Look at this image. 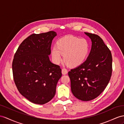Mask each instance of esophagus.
I'll return each mask as SVG.
<instances>
[{
    "label": "esophagus",
    "instance_id": "1",
    "mask_svg": "<svg viewBox=\"0 0 124 124\" xmlns=\"http://www.w3.org/2000/svg\"><path fill=\"white\" fill-rule=\"evenodd\" d=\"M62 73L63 75H65L68 73V70L65 68H63L62 69Z\"/></svg>",
    "mask_w": 124,
    "mask_h": 124
}]
</instances>
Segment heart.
Listing matches in <instances>:
<instances>
[{"label": "heart", "mask_w": 124, "mask_h": 124, "mask_svg": "<svg viewBox=\"0 0 124 124\" xmlns=\"http://www.w3.org/2000/svg\"><path fill=\"white\" fill-rule=\"evenodd\" d=\"M89 43L84 38L69 36L58 41L52 50V59L56 64L62 61L70 67H77L85 61L89 51Z\"/></svg>", "instance_id": "obj_1"}]
</instances>
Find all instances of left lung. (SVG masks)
I'll use <instances>...</instances> for the list:
<instances>
[{
	"mask_svg": "<svg viewBox=\"0 0 124 124\" xmlns=\"http://www.w3.org/2000/svg\"><path fill=\"white\" fill-rule=\"evenodd\" d=\"M92 42L88 58L68 73L75 97L83 101L96 98L108 84L112 74V56L109 48L98 35L85 32Z\"/></svg>",
	"mask_w": 124,
	"mask_h": 124,
	"instance_id": "8db88e82",
	"label": "left lung"
}]
</instances>
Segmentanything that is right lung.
Masks as SVG:
<instances>
[{
	"label": "right lung",
	"mask_w": 124,
	"mask_h": 124,
	"mask_svg": "<svg viewBox=\"0 0 124 124\" xmlns=\"http://www.w3.org/2000/svg\"><path fill=\"white\" fill-rule=\"evenodd\" d=\"M54 31L32 34L16 52L12 64L15 83L19 93L31 102L43 105L54 96L62 77L59 65L50 61Z\"/></svg>",
	"instance_id": "add662e5"
}]
</instances>
